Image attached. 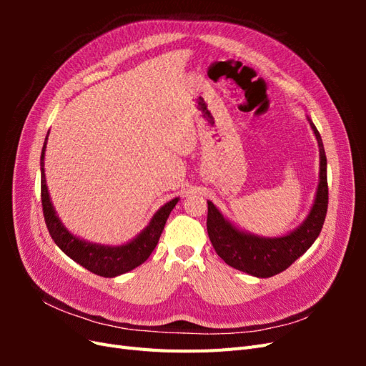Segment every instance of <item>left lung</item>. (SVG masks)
<instances>
[{"mask_svg":"<svg viewBox=\"0 0 366 366\" xmlns=\"http://www.w3.org/2000/svg\"><path fill=\"white\" fill-rule=\"evenodd\" d=\"M307 120L319 147V183L312 209L301 224L281 237H261L235 226L212 202H207L209 239L218 257L230 267L257 278H270L302 257L322 230L328 207L327 157L322 139L308 114Z\"/></svg>","mask_w":366,"mask_h":366,"instance_id":"left-lung-1","label":"left lung"}]
</instances>
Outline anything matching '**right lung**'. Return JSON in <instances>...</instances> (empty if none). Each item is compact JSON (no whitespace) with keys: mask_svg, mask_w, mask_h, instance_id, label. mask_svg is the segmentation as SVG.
I'll return each instance as SVG.
<instances>
[{"mask_svg":"<svg viewBox=\"0 0 366 366\" xmlns=\"http://www.w3.org/2000/svg\"><path fill=\"white\" fill-rule=\"evenodd\" d=\"M49 132L44 140V147L41 152V200L44 219L49 229V234L56 244L69 258L74 262L81 264L86 270L94 274L104 276V278H114V276L131 272L145 262L152 250L156 249L159 238L164 229L166 219H168L171 210L179 203L180 198L175 197L171 202L164 203L156 214L149 219L148 226L143 229L139 235L119 246L99 244V242L86 241L74 234L64 226L61 218L54 209L50 192L46 182V169H44V159H46Z\"/></svg>","mask_w":366,"mask_h":366,"instance_id":"obj_1","label":"right lung"}]
</instances>
